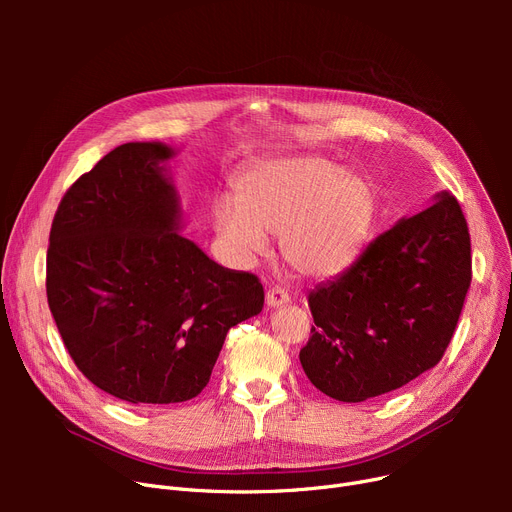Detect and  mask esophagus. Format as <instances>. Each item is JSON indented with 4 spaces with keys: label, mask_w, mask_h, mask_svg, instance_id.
<instances>
[{
    "label": "esophagus",
    "mask_w": 512,
    "mask_h": 512,
    "mask_svg": "<svg viewBox=\"0 0 512 512\" xmlns=\"http://www.w3.org/2000/svg\"><path fill=\"white\" fill-rule=\"evenodd\" d=\"M290 303V294L288 290L280 288V286H272L270 290L265 292V305L267 307H282V305H288Z\"/></svg>",
    "instance_id": "esophagus-1"
}]
</instances>
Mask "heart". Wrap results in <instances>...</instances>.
I'll use <instances>...</instances> for the list:
<instances>
[{
	"mask_svg": "<svg viewBox=\"0 0 512 512\" xmlns=\"http://www.w3.org/2000/svg\"><path fill=\"white\" fill-rule=\"evenodd\" d=\"M371 191L332 161L303 155L272 161L242 176L238 201L213 207V226L240 261L267 251V234L294 272L324 278L348 265L371 220Z\"/></svg>",
	"mask_w": 512,
	"mask_h": 512,
	"instance_id": "obj_1",
	"label": "heart"
}]
</instances>
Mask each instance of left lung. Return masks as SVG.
I'll return each instance as SVG.
<instances>
[{
  "label": "left lung",
  "instance_id": "1",
  "mask_svg": "<svg viewBox=\"0 0 512 512\" xmlns=\"http://www.w3.org/2000/svg\"><path fill=\"white\" fill-rule=\"evenodd\" d=\"M471 286V236L454 195L371 240L309 292L315 326L299 359L311 384L361 402L409 384L444 357Z\"/></svg>",
  "mask_w": 512,
  "mask_h": 512
}]
</instances>
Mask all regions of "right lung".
Masks as SVG:
<instances>
[{"instance_id":"right-lung-1","label":"right lung","mask_w":512,"mask_h":512,"mask_svg":"<svg viewBox=\"0 0 512 512\" xmlns=\"http://www.w3.org/2000/svg\"><path fill=\"white\" fill-rule=\"evenodd\" d=\"M126 143L62 197L49 232L47 303L85 378L130 405L195 398L226 334L263 309L249 272L211 261L176 234L178 201L159 161Z\"/></svg>"}]
</instances>
